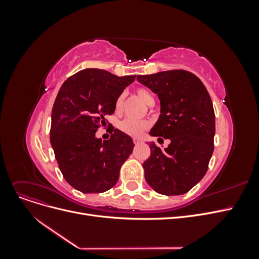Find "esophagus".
Segmentation results:
<instances>
[{
	"instance_id": "esophagus-1",
	"label": "esophagus",
	"mask_w": 259,
	"mask_h": 259,
	"mask_svg": "<svg viewBox=\"0 0 259 259\" xmlns=\"http://www.w3.org/2000/svg\"><path fill=\"white\" fill-rule=\"evenodd\" d=\"M133 142H134L135 145H138V144L142 143V140H140L139 138H134V139H133Z\"/></svg>"
}]
</instances>
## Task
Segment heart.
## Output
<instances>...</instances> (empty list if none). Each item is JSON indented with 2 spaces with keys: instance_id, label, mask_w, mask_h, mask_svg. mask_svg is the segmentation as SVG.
Segmentation results:
<instances>
[{
  "instance_id": "obj_1",
  "label": "heart",
  "mask_w": 259,
  "mask_h": 259,
  "mask_svg": "<svg viewBox=\"0 0 259 259\" xmlns=\"http://www.w3.org/2000/svg\"><path fill=\"white\" fill-rule=\"evenodd\" d=\"M137 96L139 97V99H142L144 103L148 106H152L154 105V96L153 94L149 91L148 89L145 88H139L136 91ZM123 98L124 95L121 94V95L116 98L115 100V111H120V109L122 107L123 104ZM150 126V123L145 120H137V119H133V117H127V119L123 120L120 123V130L127 134L130 136H134V137H138L143 134V133L149 128Z\"/></svg>"
}]
</instances>
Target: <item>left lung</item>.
<instances>
[{"instance_id":"1","label":"left lung","mask_w":259,"mask_h":259,"mask_svg":"<svg viewBox=\"0 0 259 259\" xmlns=\"http://www.w3.org/2000/svg\"><path fill=\"white\" fill-rule=\"evenodd\" d=\"M137 80L158 94L161 104L159 120L149 134L170 140L165 149L149 145L151 154L143 165L146 182L158 193L184 194L204 177L214 151L215 113L209 94L186 70L137 75Z\"/></svg>"}]
</instances>
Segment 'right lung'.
I'll use <instances>...</instances> for the list:
<instances>
[{
  "mask_svg": "<svg viewBox=\"0 0 259 259\" xmlns=\"http://www.w3.org/2000/svg\"><path fill=\"white\" fill-rule=\"evenodd\" d=\"M135 77L91 68L70 76L60 88L52 110L51 145L60 171L74 189L105 192L119 179L122 164L133 152V139L117 128L104 142L95 134Z\"/></svg>",
  "mask_w": 259,
  "mask_h": 259,
  "instance_id": "1",
  "label": "right lung"
}]
</instances>
